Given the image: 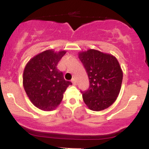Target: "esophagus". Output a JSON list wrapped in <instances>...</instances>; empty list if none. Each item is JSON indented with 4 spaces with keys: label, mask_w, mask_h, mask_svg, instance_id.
Returning a JSON list of instances; mask_svg holds the SVG:
<instances>
[{
    "label": "esophagus",
    "mask_w": 149,
    "mask_h": 149,
    "mask_svg": "<svg viewBox=\"0 0 149 149\" xmlns=\"http://www.w3.org/2000/svg\"><path fill=\"white\" fill-rule=\"evenodd\" d=\"M71 82H72L73 85H76V79H75L74 78H72V80H71Z\"/></svg>",
    "instance_id": "esophagus-1"
}]
</instances>
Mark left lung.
I'll use <instances>...</instances> for the list:
<instances>
[{"instance_id": "1", "label": "left lung", "mask_w": 149, "mask_h": 149, "mask_svg": "<svg viewBox=\"0 0 149 149\" xmlns=\"http://www.w3.org/2000/svg\"><path fill=\"white\" fill-rule=\"evenodd\" d=\"M88 74L90 86L81 92L90 109L100 111L114 103L120 91L123 71L115 57L96 49H88L78 55Z\"/></svg>"}]
</instances>
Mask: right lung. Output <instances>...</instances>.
Masks as SVG:
<instances>
[{
  "label": "right lung",
  "instance_id": "right-lung-1",
  "mask_svg": "<svg viewBox=\"0 0 149 149\" xmlns=\"http://www.w3.org/2000/svg\"><path fill=\"white\" fill-rule=\"evenodd\" d=\"M66 51H44L30 59L23 73L26 93L35 107L43 111H52L60 104L71 82L65 80L57 64Z\"/></svg>",
  "mask_w": 149,
  "mask_h": 149
}]
</instances>
